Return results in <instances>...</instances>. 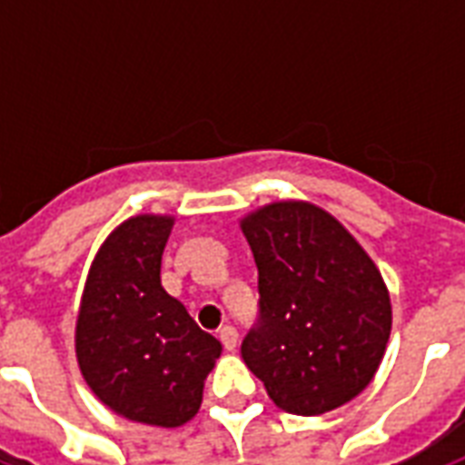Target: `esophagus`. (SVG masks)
<instances>
[{
  "instance_id": "obj_1",
  "label": "esophagus",
  "mask_w": 465,
  "mask_h": 465,
  "mask_svg": "<svg viewBox=\"0 0 465 465\" xmlns=\"http://www.w3.org/2000/svg\"><path fill=\"white\" fill-rule=\"evenodd\" d=\"M219 339H222L223 349L233 351L236 349V343H239V331H236L233 326H222V329H219Z\"/></svg>"
}]
</instances>
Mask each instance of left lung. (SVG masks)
Instances as JSON below:
<instances>
[{"label": "left lung", "instance_id": "8db88e82", "mask_svg": "<svg viewBox=\"0 0 465 465\" xmlns=\"http://www.w3.org/2000/svg\"><path fill=\"white\" fill-rule=\"evenodd\" d=\"M259 269V316L242 356L279 409L319 416L359 396L391 333L386 283L341 223L279 202L242 222Z\"/></svg>", "mask_w": 465, "mask_h": 465}]
</instances>
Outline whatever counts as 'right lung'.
Segmentation results:
<instances>
[{
    "mask_svg": "<svg viewBox=\"0 0 465 465\" xmlns=\"http://www.w3.org/2000/svg\"><path fill=\"white\" fill-rule=\"evenodd\" d=\"M169 216H134L96 253L76 323L89 389L119 416L173 429L202 406L222 343L162 286Z\"/></svg>",
    "mask_w": 465,
    "mask_h": 465,
    "instance_id": "right-lung-1",
    "label": "right lung"
}]
</instances>
